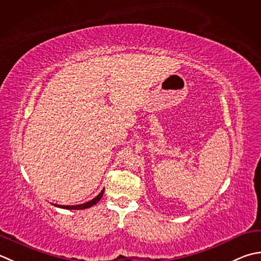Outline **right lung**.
Instances as JSON below:
<instances>
[{"mask_svg": "<svg viewBox=\"0 0 261 261\" xmlns=\"http://www.w3.org/2000/svg\"><path fill=\"white\" fill-rule=\"evenodd\" d=\"M103 195H104V189H103V190L100 191V193H99L98 196L95 197L94 199H91V200H89V201L85 202V203H81V205L63 206V205H56V203H53V205H54V206H56V207H60V208H64V209H71V211H74V209H76V211H79V209H86V208H89V207H91V206L96 205V203L100 200L101 197H103Z\"/></svg>", "mask_w": 261, "mask_h": 261, "instance_id": "right-lung-1", "label": "right lung"}]
</instances>
